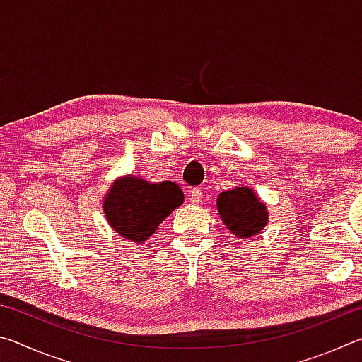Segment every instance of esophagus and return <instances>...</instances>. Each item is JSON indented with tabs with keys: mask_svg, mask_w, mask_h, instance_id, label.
<instances>
[{
	"mask_svg": "<svg viewBox=\"0 0 362 362\" xmlns=\"http://www.w3.org/2000/svg\"><path fill=\"white\" fill-rule=\"evenodd\" d=\"M204 198V193L201 188H192L189 189V201H192V204H199L201 201Z\"/></svg>",
	"mask_w": 362,
	"mask_h": 362,
	"instance_id": "obj_1",
	"label": "esophagus"
}]
</instances>
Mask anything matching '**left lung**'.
Segmentation results:
<instances>
[{
	"mask_svg": "<svg viewBox=\"0 0 362 362\" xmlns=\"http://www.w3.org/2000/svg\"><path fill=\"white\" fill-rule=\"evenodd\" d=\"M217 211L223 225L238 240L262 233L268 223L265 203L257 198L250 188L238 187L222 192L217 198Z\"/></svg>",
	"mask_w": 362,
	"mask_h": 362,
	"instance_id": "obj_1",
	"label": "left lung"
}]
</instances>
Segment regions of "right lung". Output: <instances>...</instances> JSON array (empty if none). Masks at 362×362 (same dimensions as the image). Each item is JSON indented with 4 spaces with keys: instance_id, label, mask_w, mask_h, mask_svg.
Returning <instances> with one entry per match:
<instances>
[{
    "instance_id": "obj_1",
    "label": "right lung",
    "mask_w": 362,
    "mask_h": 362,
    "mask_svg": "<svg viewBox=\"0 0 362 362\" xmlns=\"http://www.w3.org/2000/svg\"><path fill=\"white\" fill-rule=\"evenodd\" d=\"M183 203V193L174 182L150 183L127 175L115 180L103 199V212L119 236L144 243L159 223Z\"/></svg>"
}]
</instances>
